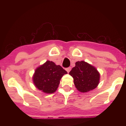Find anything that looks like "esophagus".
I'll return each mask as SVG.
<instances>
[{
  "label": "esophagus",
  "mask_w": 126,
  "mask_h": 126,
  "mask_svg": "<svg viewBox=\"0 0 126 126\" xmlns=\"http://www.w3.org/2000/svg\"><path fill=\"white\" fill-rule=\"evenodd\" d=\"M66 71L67 72V73H69V72L70 71V70H71V67H67V68H66Z\"/></svg>",
  "instance_id": "1"
}]
</instances>
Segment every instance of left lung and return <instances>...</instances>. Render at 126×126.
<instances>
[{
	"label": "left lung",
	"mask_w": 126,
	"mask_h": 126,
	"mask_svg": "<svg viewBox=\"0 0 126 126\" xmlns=\"http://www.w3.org/2000/svg\"><path fill=\"white\" fill-rule=\"evenodd\" d=\"M69 75L73 77L78 90L82 92H87L95 89L99 83L100 77L95 67L84 61L76 62Z\"/></svg>",
	"instance_id": "left-lung-1"
}]
</instances>
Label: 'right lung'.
<instances>
[{
	"instance_id": "obj_1",
	"label": "right lung",
	"mask_w": 126,
	"mask_h": 126,
	"mask_svg": "<svg viewBox=\"0 0 126 126\" xmlns=\"http://www.w3.org/2000/svg\"><path fill=\"white\" fill-rule=\"evenodd\" d=\"M67 73L60 65L47 61L35 70L33 82L39 90L44 93L53 94L57 90L62 76Z\"/></svg>"
}]
</instances>
